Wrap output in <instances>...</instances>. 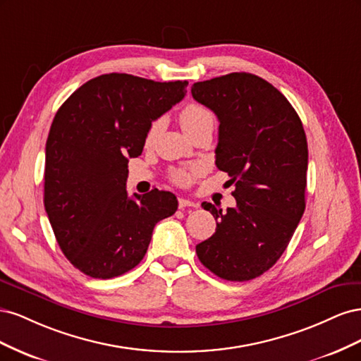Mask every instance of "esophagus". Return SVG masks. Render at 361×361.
Instances as JSON below:
<instances>
[{
	"mask_svg": "<svg viewBox=\"0 0 361 361\" xmlns=\"http://www.w3.org/2000/svg\"><path fill=\"white\" fill-rule=\"evenodd\" d=\"M179 207H180V209H183V207H199V203L197 202H192L190 199L180 197L179 199Z\"/></svg>",
	"mask_w": 361,
	"mask_h": 361,
	"instance_id": "obj_1",
	"label": "esophagus"
}]
</instances>
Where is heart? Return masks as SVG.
Returning a JSON list of instances; mask_svg holds the SVG:
<instances>
[{
  "mask_svg": "<svg viewBox=\"0 0 361 361\" xmlns=\"http://www.w3.org/2000/svg\"><path fill=\"white\" fill-rule=\"evenodd\" d=\"M179 122L182 129L187 133V130L199 126L204 122H214V114L211 113V110H207L206 106L192 102V104H187L182 108L179 113ZM155 130H157V125L150 128L147 134V141L154 138ZM202 173H203L202 166H199V164H190V166L174 169L170 174V178L174 183L182 185V187H188V185H191L195 179H197Z\"/></svg>",
  "mask_w": 361,
  "mask_h": 361,
  "instance_id": "obj_1",
  "label": "heart"
}]
</instances>
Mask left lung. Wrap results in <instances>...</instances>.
<instances>
[{
  "instance_id": "obj_1",
  "label": "left lung",
  "mask_w": 361,
  "mask_h": 361,
  "mask_svg": "<svg viewBox=\"0 0 361 361\" xmlns=\"http://www.w3.org/2000/svg\"><path fill=\"white\" fill-rule=\"evenodd\" d=\"M191 93L220 122L215 164L231 176L236 199L226 212L202 203L218 223L195 253L220 279H256L280 259L305 209L309 150L302 123L286 97L253 73L194 82Z\"/></svg>"
}]
</instances>
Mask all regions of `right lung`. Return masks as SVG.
<instances>
[{
	"instance_id": "right-lung-1",
	"label": "right lung",
	"mask_w": 361,
	"mask_h": 361,
	"mask_svg": "<svg viewBox=\"0 0 361 361\" xmlns=\"http://www.w3.org/2000/svg\"><path fill=\"white\" fill-rule=\"evenodd\" d=\"M187 85L106 73L75 90L54 117L43 203L63 255L85 276L113 279L135 268L155 224L176 212L170 191L129 197L126 178L152 122L183 99Z\"/></svg>"
}]
</instances>
